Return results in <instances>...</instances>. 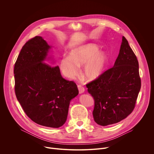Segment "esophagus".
Returning <instances> with one entry per match:
<instances>
[{
  "label": "esophagus",
  "instance_id": "1",
  "mask_svg": "<svg viewBox=\"0 0 154 154\" xmlns=\"http://www.w3.org/2000/svg\"><path fill=\"white\" fill-rule=\"evenodd\" d=\"M77 86H78V89H79L80 94H82V93H84V91H85V88L82 85H79Z\"/></svg>",
  "mask_w": 154,
  "mask_h": 154
}]
</instances>
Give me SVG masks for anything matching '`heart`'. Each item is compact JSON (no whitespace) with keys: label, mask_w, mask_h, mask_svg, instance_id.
<instances>
[{"label":"heart","mask_w":154,"mask_h":154,"mask_svg":"<svg viewBox=\"0 0 154 154\" xmlns=\"http://www.w3.org/2000/svg\"><path fill=\"white\" fill-rule=\"evenodd\" d=\"M108 60L107 55L103 52H99L97 45L88 44L72 49L69 57H63L60 67L66 76L71 78L77 74L79 66L85 63L83 75L87 80H93L103 73Z\"/></svg>","instance_id":"1"}]
</instances>
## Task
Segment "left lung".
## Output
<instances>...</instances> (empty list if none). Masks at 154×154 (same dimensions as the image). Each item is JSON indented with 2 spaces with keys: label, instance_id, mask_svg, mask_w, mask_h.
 Listing matches in <instances>:
<instances>
[{
  "label": "left lung",
  "instance_id": "1",
  "mask_svg": "<svg viewBox=\"0 0 154 154\" xmlns=\"http://www.w3.org/2000/svg\"><path fill=\"white\" fill-rule=\"evenodd\" d=\"M141 84L137 58L122 36L113 67L86 85L94 100V121L106 126L127 118L134 109Z\"/></svg>",
  "mask_w": 154,
  "mask_h": 154
}]
</instances>
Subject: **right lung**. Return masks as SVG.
Segmentation results:
<instances>
[{
	"label": "right lung",
	"instance_id": "right-lung-1",
	"mask_svg": "<svg viewBox=\"0 0 154 154\" xmlns=\"http://www.w3.org/2000/svg\"><path fill=\"white\" fill-rule=\"evenodd\" d=\"M50 48L41 36L26 42L14 64V91L31 120L58 128L66 121L70 101L79 90L74 82L63 78L58 66L46 63Z\"/></svg>",
	"mask_w": 154,
	"mask_h": 154
}]
</instances>
